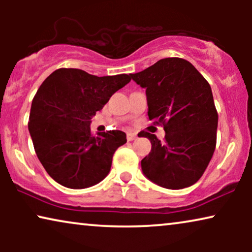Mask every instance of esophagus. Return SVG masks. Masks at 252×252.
I'll list each match as a JSON object with an SVG mask.
<instances>
[{
    "instance_id": "34e87169",
    "label": "esophagus",
    "mask_w": 252,
    "mask_h": 252,
    "mask_svg": "<svg viewBox=\"0 0 252 252\" xmlns=\"http://www.w3.org/2000/svg\"><path fill=\"white\" fill-rule=\"evenodd\" d=\"M136 139V134L134 133H127V140L128 141H133Z\"/></svg>"
}]
</instances>
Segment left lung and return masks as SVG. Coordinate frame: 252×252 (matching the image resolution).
<instances>
[{"label": "left lung", "mask_w": 252, "mask_h": 252, "mask_svg": "<svg viewBox=\"0 0 252 252\" xmlns=\"http://www.w3.org/2000/svg\"><path fill=\"white\" fill-rule=\"evenodd\" d=\"M130 77L146 88L149 119L165 130L164 142L140 133L151 142V151L141 160L144 175L167 189L196 184L217 143L218 112L209 82L179 57L164 58Z\"/></svg>", "instance_id": "1"}]
</instances>
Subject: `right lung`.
I'll return each instance as SVG.
<instances>
[{"instance_id": "add662e5", "label": "right lung", "mask_w": 252, "mask_h": 252, "mask_svg": "<svg viewBox=\"0 0 252 252\" xmlns=\"http://www.w3.org/2000/svg\"><path fill=\"white\" fill-rule=\"evenodd\" d=\"M129 81L128 74L96 77L79 68H58L42 82L32 101L29 130L37 158L55 181L82 189L108 175L126 134L116 129L95 136L89 126L92 117Z\"/></svg>"}]
</instances>
